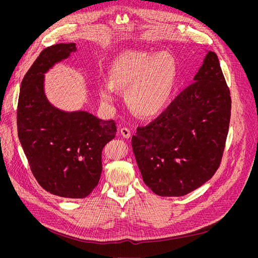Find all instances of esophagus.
Returning <instances> with one entry per match:
<instances>
[{
    "mask_svg": "<svg viewBox=\"0 0 258 258\" xmlns=\"http://www.w3.org/2000/svg\"><path fill=\"white\" fill-rule=\"evenodd\" d=\"M120 135L123 138H125V139H128V138H131V131L127 128V127H122L121 130H120Z\"/></svg>",
    "mask_w": 258,
    "mask_h": 258,
    "instance_id": "34e87169",
    "label": "esophagus"
}]
</instances>
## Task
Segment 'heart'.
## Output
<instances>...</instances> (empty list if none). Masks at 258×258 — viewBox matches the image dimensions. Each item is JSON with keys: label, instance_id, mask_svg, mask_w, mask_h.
<instances>
[{"label": "heart", "instance_id": "obj_1", "mask_svg": "<svg viewBox=\"0 0 258 258\" xmlns=\"http://www.w3.org/2000/svg\"><path fill=\"white\" fill-rule=\"evenodd\" d=\"M177 76V61L170 53L128 50L113 61L110 84L100 86L98 94L103 104L112 106L117 99L116 90H123L133 113L154 118L167 107Z\"/></svg>", "mask_w": 258, "mask_h": 258}]
</instances>
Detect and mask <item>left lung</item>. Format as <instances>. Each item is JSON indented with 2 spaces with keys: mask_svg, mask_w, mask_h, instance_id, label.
Segmentation results:
<instances>
[{
  "mask_svg": "<svg viewBox=\"0 0 258 258\" xmlns=\"http://www.w3.org/2000/svg\"><path fill=\"white\" fill-rule=\"evenodd\" d=\"M195 83L153 123L138 127L132 147L146 186L161 197H182L219 168L231 97L216 54L207 51Z\"/></svg>",
  "mask_w": 258,
  "mask_h": 258,
  "instance_id": "1",
  "label": "left lung"
}]
</instances>
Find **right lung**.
<instances>
[{
    "label": "right lung",
    "instance_id": "add662e5",
    "mask_svg": "<svg viewBox=\"0 0 258 258\" xmlns=\"http://www.w3.org/2000/svg\"><path fill=\"white\" fill-rule=\"evenodd\" d=\"M74 43L44 49L24 76L18 103V134L31 171L48 192L84 199L97 186L101 152L117 132L114 120L54 106L45 93V74L70 57Z\"/></svg>",
    "mask_w": 258,
    "mask_h": 258
}]
</instances>
